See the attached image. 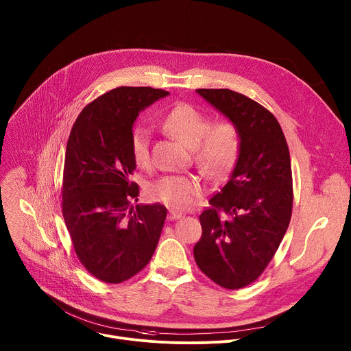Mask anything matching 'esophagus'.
Here are the masks:
<instances>
[{
	"label": "esophagus",
	"instance_id": "esophagus-1",
	"mask_svg": "<svg viewBox=\"0 0 351 351\" xmlns=\"http://www.w3.org/2000/svg\"><path fill=\"white\" fill-rule=\"evenodd\" d=\"M180 217H182V214H180V213H176V211H173V210H169V213H168V219H169V221L179 219Z\"/></svg>",
	"mask_w": 351,
	"mask_h": 351
}]
</instances>
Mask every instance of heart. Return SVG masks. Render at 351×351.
I'll return each instance as SVG.
<instances>
[{
  "label": "heart",
  "instance_id": "1",
  "mask_svg": "<svg viewBox=\"0 0 351 351\" xmlns=\"http://www.w3.org/2000/svg\"><path fill=\"white\" fill-rule=\"evenodd\" d=\"M164 129L193 148L194 162L203 173L219 178L230 171L240 148V133L229 119L210 121V117L195 107L179 103L173 106L162 119ZM148 132L137 126L130 136V152L137 167L149 162ZM204 186L198 179L186 175H168L149 183L148 197L173 210H187L203 195Z\"/></svg>",
  "mask_w": 351,
  "mask_h": 351
}]
</instances>
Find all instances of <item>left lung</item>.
Here are the masks:
<instances>
[{
  "label": "left lung",
  "instance_id": "left-lung-1",
  "mask_svg": "<svg viewBox=\"0 0 351 351\" xmlns=\"http://www.w3.org/2000/svg\"><path fill=\"white\" fill-rule=\"evenodd\" d=\"M197 93L239 129L234 169L199 215L194 260L211 280L241 289L261 276L287 230L293 208L289 147L272 112L229 88Z\"/></svg>",
  "mask_w": 351,
  "mask_h": 351
}]
</instances>
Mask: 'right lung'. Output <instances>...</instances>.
<instances>
[{
	"mask_svg": "<svg viewBox=\"0 0 351 351\" xmlns=\"http://www.w3.org/2000/svg\"><path fill=\"white\" fill-rule=\"evenodd\" d=\"M169 93L117 87L97 97L76 118L66 144L62 215L83 267L98 280L122 283L152 260L167 218L162 204L136 206L138 186L130 152L141 110Z\"/></svg>",
	"mask_w": 351,
	"mask_h": 351,
	"instance_id": "1",
	"label": "right lung"
}]
</instances>
